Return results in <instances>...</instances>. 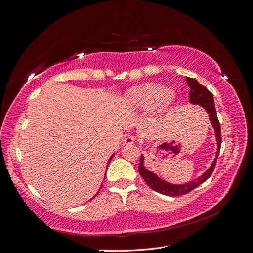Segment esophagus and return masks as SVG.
Here are the masks:
<instances>
[{
    "label": "esophagus",
    "instance_id": "esophagus-1",
    "mask_svg": "<svg viewBox=\"0 0 253 253\" xmlns=\"http://www.w3.org/2000/svg\"><path fill=\"white\" fill-rule=\"evenodd\" d=\"M135 141H136V139L133 138V136H128L124 139L123 144L124 146H131V144L135 143Z\"/></svg>",
    "mask_w": 253,
    "mask_h": 253
}]
</instances>
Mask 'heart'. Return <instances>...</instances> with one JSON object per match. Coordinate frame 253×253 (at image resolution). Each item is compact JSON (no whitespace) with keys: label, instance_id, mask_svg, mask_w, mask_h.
Wrapping results in <instances>:
<instances>
[{"label":"heart","instance_id":"b5f03b06","mask_svg":"<svg viewBox=\"0 0 253 253\" xmlns=\"http://www.w3.org/2000/svg\"><path fill=\"white\" fill-rule=\"evenodd\" d=\"M174 101V94L159 84H144L128 90L124 96V104L130 111H148L160 106L169 107Z\"/></svg>","mask_w":253,"mask_h":253}]
</instances>
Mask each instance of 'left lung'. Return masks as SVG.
Returning <instances> with one entry per match:
<instances>
[{
    "label": "left lung",
    "mask_w": 253,
    "mask_h": 253,
    "mask_svg": "<svg viewBox=\"0 0 253 253\" xmlns=\"http://www.w3.org/2000/svg\"><path fill=\"white\" fill-rule=\"evenodd\" d=\"M186 80H187L188 85H189L190 88L189 102L193 105L201 106L202 109L209 114L210 122H211L214 129V133H215L217 148H216L215 158H214L211 166H210V168L204 171L202 175H200L199 177H197V178L192 179L190 181L184 182V184H171V182H169L161 178V177L155 174L154 171L149 170L146 168V164H144V157L141 155L140 164H139V173H140L144 181L147 182V185L151 188V189L162 193V195L170 196V197L181 196V195H185L187 192H190L191 190L195 189V188H197L199 185H201L202 182L206 181L209 177L211 176V174L214 170V168H215L219 150H221V143H222L221 125H219V122L217 118L213 94L210 92L206 87H203L202 84H199L198 80L190 77H186Z\"/></svg>",
    "instance_id": "left-lung-1"
}]
</instances>
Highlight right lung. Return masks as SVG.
<instances>
[{
	"label": "right lung",
	"instance_id": "right-lung-1",
	"mask_svg": "<svg viewBox=\"0 0 253 253\" xmlns=\"http://www.w3.org/2000/svg\"><path fill=\"white\" fill-rule=\"evenodd\" d=\"M114 154H115V153H114ZM114 154H112V155H111V158L109 159V163L111 162V160L113 159V157H114ZM109 163H107V165H109ZM98 193H99V191H98V192H96V195H98ZM96 195H95V196H96ZM95 196H94V197H95ZM94 197H93V198H94Z\"/></svg>",
	"mask_w": 253,
	"mask_h": 253
}]
</instances>
